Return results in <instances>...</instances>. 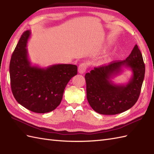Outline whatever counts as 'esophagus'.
Segmentation results:
<instances>
[{
	"instance_id": "obj_1",
	"label": "esophagus",
	"mask_w": 154,
	"mask_h": 154,
	"mask_svg": "<svg viewBox=\"0 0 154 154\" xmlns=\"http://www.w3.org/2000/svg\"><path fill=\"white\" fill-rule=\"evenodd\" d=\"M87 68V63H81L80 64L79 67H78V72H79L80 74H83L86 71Z\"/></svg>"
}]
</instances>
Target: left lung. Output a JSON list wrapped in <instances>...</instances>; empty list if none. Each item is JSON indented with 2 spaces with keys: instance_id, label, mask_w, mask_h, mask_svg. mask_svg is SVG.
Masks as SVG:
<instances>
[{
  "instance_id": "1",
  "label": "left lung",
  "mask_w": 154,
  "mask_h": 154,
  "mask_svg": "<svg viewBox=\"0 0 154 154\" xmlns=\"http://www.w3.org/2000/svg\"><path fill=\"white\" fill-rule=\"evenodd\" d=\"M124 68L133 73L129 82L116 84L112 80ZM145 75L142 55L136 44L125 60L94 68L85 74L87 98L95 112L105 115L122 113L132 108L138 100Z\"/></svg>"
}]
</instances>
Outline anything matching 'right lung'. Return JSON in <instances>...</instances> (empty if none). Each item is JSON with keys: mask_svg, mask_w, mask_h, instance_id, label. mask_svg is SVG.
Listing matches in <instances>:
<instances>
[{"mask_svg": "<svg viewBox=\"0 0 154 154\" xmlns=\"http://www.w3.org/2000/svg\"><path fill=\"white\" fill-rule=\"evenodd\" d=\"M30 35V30L23 33L12 55L9 67L11 89L16 101L26 109L46 113L60 105L67 84L77 74V66L32 65L26 48Z\"/></svg>", "mask_w": 154, "mask_h": 154, "instance_id": "obj_1", "label": "right lung"}]
</instances>
